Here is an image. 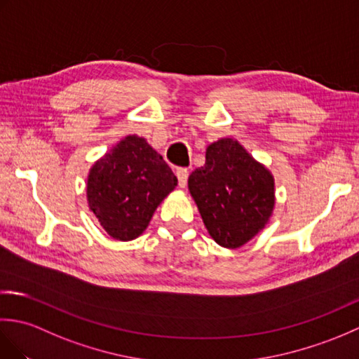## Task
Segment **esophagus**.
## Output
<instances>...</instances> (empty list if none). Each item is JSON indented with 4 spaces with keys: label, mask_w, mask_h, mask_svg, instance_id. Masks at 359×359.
I'll list each match as a JSON object with an SVG mask.
<instances>
[{
    "label": "esophagus",
    "mask_w": 359,
    "mask_h": 359,
    "mask_svg": "<svg viewBox=\"0 0 359 359\" xmlns=\"http://www.w3.org/2000/svg\"><path fill=\"white\" fill-rule=\"evenodd\" d=\"M175 175H177V179H179V187L185 188L187 180H188V170H187V168H177Z\"/></svg>",
    "instance_id": "34e87169"
}]
</instances>
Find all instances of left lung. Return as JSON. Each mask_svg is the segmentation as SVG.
Listing matches in <instances>:
<instances>
[{"mask_svg": "<svg viewBox=\"0 0 359 359\" xmlns=\"http://www.w3.org/2000/svg\"><path fill=\"white\" fill-rule=\"evenodd\" d=\"M189 194L208 234L224 248H241L273 216L274 177L233 137L212 142L205 165L188 177Z\"/></svg>", "mask_w": 359, "mask_h": 359, "instance_id": "1", "label": "left lung"}]
</instances>
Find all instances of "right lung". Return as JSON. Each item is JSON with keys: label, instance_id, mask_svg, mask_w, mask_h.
Instances as JSON below:
<instances>
[{"label": "right lung", "instance_id": "1", "mask_svg": "<svg viewBox=\"0 0 359 359\" xmlns=\"http://www.w3.org/2000/svg\"><path fill=\"white\" fill-rule=\"evenodd\" d=\"M177 187L171 168L147 139L126 135L90 166L86 201L103 230L133 241L147 230L165 197Z\"/></svg>", "mask_w": 359, "mask_h": 359}]
</instances>
